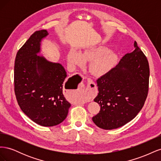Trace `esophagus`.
Listing matches in <instances>:
<instances>
[{
	"mask_svg": "<svg viewBox=\"0 0 161 161\" xmlns=\"http://www.w3.org/2000/svg\"><path fill=\"white\" fill-rule=\"evenodd\" d=\"M87 80H88V83L89 85H91V84H93L95 85V82H93V80H92L91 79H89V78H88V79H87Z\"/></svg>",
	"mask_w": 161,
	"mask_h": 161,
	"instance_id": "1",
	"label": "esophagus"
}]
</instances>
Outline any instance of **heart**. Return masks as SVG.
<instances>
[{"instance_id": "1", "label": "heart", "mask_w": 161, "mask_h": 161, "mask_svg": "<svg viewBox=\"0 0 161 161\" xmlns=\"http://www.w3.org/2000/svg\"><path fill=\"white\" fill-rule=\"evenodd\" d=\"M67 60L72 67L83 66L85 61L91 62V71L96 75H102L109 71L116 64L118 56L108 47L97 46L88 48L82 52L72 48L68 53Z\"/></svg>"}]
</instances>
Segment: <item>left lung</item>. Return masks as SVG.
I'll return each instance as SVG.
<instances>
[{
	"label": "left lung",
	"mask_w": 161,
	"mask_h": 161,
	"mask_svg": "<svg viewBox=\"0 0 161 161\" xmlns=\"http://www.w3.org/2000/svg\"><path fill=\"white\" fill-rule=\"evenodd\" d=\"M134 50L97 80L99 93L94 101L101 106L92 117L99 128L113 130L132 120L142 109L148 92V62L136 42Z\"/></svg>",
	"instance_id": "left-lung-1"
}]
</instances>
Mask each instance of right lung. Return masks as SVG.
I'll return each mask as SVG.
<instances>
[{"mask_svg": "<svg viewBox=\"0 0 161 161\" xmlns=\"http://www.w3.org/2000/svg\"><path fill=\"white\" fill-rule=\"evenodd\" d=\"M48 34L46 30L34 32L17 52L14 67L18 105L28 118L46 127L62 122L71 106L63 95L64 67L37 55L42 39Z\"/></svg>", "mask_w": 161, "mask_h": 161, "instance_id": "1", "label": "right lung"}]
</instances>
